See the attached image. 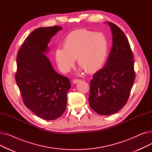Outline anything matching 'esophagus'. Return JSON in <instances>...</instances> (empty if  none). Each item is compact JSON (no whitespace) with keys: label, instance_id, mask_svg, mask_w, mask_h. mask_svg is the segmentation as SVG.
<instances>
[{"label":"esophagus","instance_id":"obj_1","mask_svg":"<svg viewBox=\"0 0 152 152\" xmlns=\"http://www.w3.org/2000/svg\"><path fill=\"white\" fill-rule=\"evenodd\" d=\"M81 80V79H74L73 80V84H76V83H79V82H80Z\"/></svg>","mask_w":152,"mask_h":152}]
</instances>
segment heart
I'll return each mask as SVG.
<instances>
[{
	"label": "heart",
	"mask_w": 152,
	"mask_h": 152,
	"mask_svg": "<svg viewBox=\"0 0 152 152\" xmlns=\"http://www.w3.org/2000/svg\"><path fill=\"white\" fill-rule=\"evenodd\" d=\"M108 53V42L102 33L79 29L69 34L63 42V48L55 50L58 68L64 73L75 65L76 58L81 69L94 73L104 65Z\"/></svg>",
	"instance_id": "heart-1"
}]
</instances>
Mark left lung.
<instances>
[{"instance_id": "obj_1", "label": "left lung", "mask_w": 152, "mask_h": 152, "mask_svg": "<svg viewBox=\"0 0 152 152\" xmlns=\"http://www.w3.org/2000/svg\"><path fill=\"white\" fill-rule=\"evenodd\" d=\"M113 35V46L105 66L91 81L89 105L101 115L120 110L129 99L134 81V55L123 31L108 22Z\"/></svg>"}]
</instances>
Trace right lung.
<instances>
[{
	"mask_svg": "<svg viewBox=\"0 0 152 152\" xmlns=\"http://www.w3.org/2000/svg\"><path fill=\"white\" fill-rule=\"evenodd\" d=\"M62 29L39 28L27 37L17 57L15 76L26 107L45 120H53L65 111L69 79L56 72L45 54L50 39Z\"/></svg>",
	"mask_w": 152,
	"mask_h": 152,
	"instance_id": "add662e5",
	"label": "right lung"
}]
</instances>
